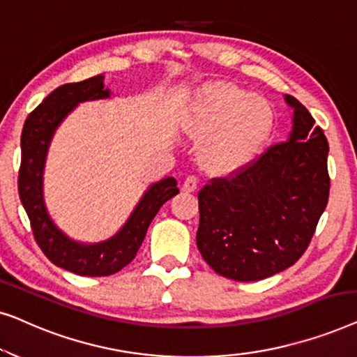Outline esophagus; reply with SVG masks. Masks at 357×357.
<instances>
[{"label":"esophagus","mask_w":357,"mask_h":357,"mask_svg":"<svg viewBox=\"0 0 357 357\" xmlns=\"http://www.w3.org/2000/svg\"><path fill=\"white\" fill-rule=\"evenodd\" d=\"M198 187V178L195 175H190V177L185 178V182L182 183V192L185 193H193Z\"/></svg>","instance_id":"1"}]
</instances>
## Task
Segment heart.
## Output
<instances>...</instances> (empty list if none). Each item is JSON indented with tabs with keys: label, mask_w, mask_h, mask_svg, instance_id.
<instances>
[{
	"label": "heart",
	"mask_w": 357,
	"mask_h": 357,
	"mask_svg": "<svg viewBox=\"0 0 357 357\" xmlns=\"http://www.w3.org/2000/svg\"><path fill=\"white\" fill-rule=\"evenodd\" d=\"M273 125V110L263 97L226 81L199 87L182 116L185 133L202 139L203 167L214 174L247 167L265 148Z\"/></svg>",
	"instance_id": "obj_1"
}]
</instances>
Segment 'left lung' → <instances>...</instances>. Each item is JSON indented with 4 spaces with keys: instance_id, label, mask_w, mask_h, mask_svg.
<instances>
[{
    "instance_id": "obj_1",
    "label": "left lung",
    "mask_w": 357,
    "mask_h": 357,
    "mask_svg": "<svg viewBox=\"0 0 357 357\" xmlns=\"http://www.w3.org/2000/svg\"><path fill=\"white\" fill-rule=\"evenodd\" d=\"M284 100L294 110L289 138L198 193V250L229 280H265L294 265L328 203V141L296 97Z\"/></svg>"
}]
</instances>
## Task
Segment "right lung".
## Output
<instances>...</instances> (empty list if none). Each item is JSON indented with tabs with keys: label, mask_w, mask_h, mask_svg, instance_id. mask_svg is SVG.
I'll return each instance as SVG.
<instances>
[{
	"label": "right lung",
	"mask_w": 357,
	"mask_h": 357,
	"mask_svg": "<svg viewBox=\"0 0 357 357\" xmlns=\"http://www.w3.org/2000/svg\"><path fill=\"white\" fill-rule=\"evenodd\" d=\"M110 94L104 84V75L56 87L29 114L21 135L17 188L22 206L31 219L33 237L48 260L79 276H109L128 265L139 250L159 208L178 193L174 177L153 183L120 231L97 243L73 241L53 222L43 199V169L53 135L81 102L109 99Z\"/></svg>",
	"instance_id": "right-lung-1"
}]
</instances>
